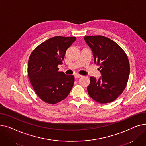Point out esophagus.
I'll return each instance as SVG.
<instances>
[{
	"label": "esophagus",
	"instance_id": "1",
	"mask_svg": "<svg viewBox=\"0 0 146 146\" xmlns=\"http://www.w3.org/2000/svg\"><path fill=\"white\" fill-rule=\"evenodd\" d=\"M82 75L79 74H74V78L75 79H78V78H80V77H82Z\"/></svg>",
	"mask_w": 146,
	"mask_h": 146
}]
</instances>
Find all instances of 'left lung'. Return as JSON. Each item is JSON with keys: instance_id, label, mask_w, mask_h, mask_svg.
Masks as SVG:
<instances>
[{"instance_id": "8db88e82", "label": "left lung", "mask_w": 146, "mask_h": 146, "mask_svg": "<svg viewBox=\"0 0 146 146\" xmlns=\"http://www.w3.org/2000/svg\"><path fill=\"white\" fill-rule=\"evenodd\" d=\"M93 53L94 63L100 65L101 76L90 78L89 96L101 104L113 102L125 88L129 75V63L124 51L115 42L101 35L84 37Z\"/></svg>"}]
</instances>
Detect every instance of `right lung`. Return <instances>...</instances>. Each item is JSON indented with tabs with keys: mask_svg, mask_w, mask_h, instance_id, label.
<instances>
[{
	"mask_svg": "<svg viewBox=\"0 0 146 146\" xmlns=\"http://www.w3.org/2000/svg\"><path fill=\"white\" fill-rule=\"evenodd\" d=\"M76 37L54 36L38 46L28 60V75L37 95L43 101L55 104L64 99L73 88L74 77L58 72L66 50Z\"/></svg>",
	"mask_w": 146,
	"mask_h": 146,
	"instance_id": "right-lung-1",
	"label": "right lung"
}]
</instances>
